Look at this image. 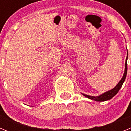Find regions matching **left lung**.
I'll return each instance as SVG.
<instances>
[{
  "label": "left lung",
  "instance_id": "8db88e82",
  "mask_svg": "<svg viewBox=\"0 0 131 131\" xmlns=\"http://www.w3.org/2000/svg\"><path fill=\"white\" fill-rule=\"evenodd\" d=\"M127 58H128V52H127V57L126 58L125 61V72L123 74V76L121 78V79L120 80V81L117 84L115 87L113 88V89L110 90V91H108L107 92H104V94H101L100 96H89L86 95V94H83V95L86 98H89V99H91V100H95V101L98 102H103V101H106V100H108L111 98H113L114 96H115L117 94V92H119V91L120 90L121 87L122 86L123 84L124 83L125 80L126 76H127Z\"/></svg>",
  "mask_w": 131,
  "mask_h": 131
}]
</instances>
